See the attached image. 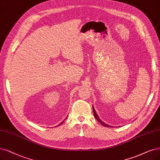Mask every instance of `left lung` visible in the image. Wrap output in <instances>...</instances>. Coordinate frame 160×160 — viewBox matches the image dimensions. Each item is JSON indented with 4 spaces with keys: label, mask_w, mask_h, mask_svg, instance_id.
<instances>
[{
    "label": "left lung",
    "mask_w": 160,
    "mask_h": 160,
    "mask_svg": "<svg viewBox=\"0 0 160 160\" xmlns=\"http://www.w3.org/2000/svg\"><path fill=\"white\" fill-rule=\"evenodd\" d=\"M92 110H93V113H94V117H95V118L97 119L98 121V122H100L102 125H104V126H105V127H113L112 126H111V125H108V124H106L104 122H103V121H102L100 118H99V117H98V114L97 113V112H96V111H95V110H94V106H92Z\"/></svg>",
    "instance_id": "1"
}]
</instances>
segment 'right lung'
Segmentation results:
<instances>
[{
	"mask_svg": "<svg viewBox=\"0 0 160 160\" xmlns=\"http://www.w3.org/2000/svg\"><path fill=\"white\" fill-rule=\"evenodd\" d=\"M66 118H67V117H66ZM65 119H64V120H65ZM64 120H63V121H64ZM63 121H62V122H61V123H60V124H59V125H61V124H62V123H63Z\"/></svg>",
	"mask_w": 160,
	"mask_h": 160,
	"instance_id": "right-lung-1",
	"label": "right lung"
}]
</instances>
